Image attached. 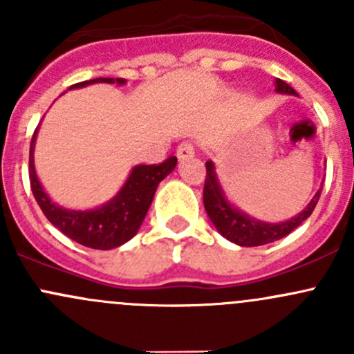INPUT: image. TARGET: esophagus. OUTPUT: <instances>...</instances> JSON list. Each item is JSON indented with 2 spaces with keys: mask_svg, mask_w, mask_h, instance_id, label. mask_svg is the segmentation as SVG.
Wrapping results in <instances>:
<instances>
[{
  "mask_svg": "<svg viewBox=\"0 0 354 354\" xmlns=\"http://www.w3.org/2000/svg\"><path fill=\"white\" fill-rule=\"evenodd\" d=\"M195 156V149L194 145L190 144V142H181L180 145H178V151H176V157L180 160H187V159H192V157Z\"/></svg>",
  "mask_w": 354,
  "mask_h": 354,
  "instance_id": "obj_1",
  "label": "esophagus"
}]
</instances>
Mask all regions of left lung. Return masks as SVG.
Masks as SVG:
<instances>
[{
    "instance_id": "1",
    "label": "left lung",
    "mask_w": 354,
    "mask_h": 354,
    "mask_svg": "<svg viewBox=\"0 0 354 354\" xmlns=\"http://www.w3.org/2000/svg\"><path fill=\"white\" fill-rule=\"evenodd\" d=\"M274 85H276L277 94L298 95L295 88L281 78H276ZM205 167L207 176L205 185H203V205H205L207 216L212 221L214 227L219 231V234H223L231 243L240 246L267 245L288 236L303 221L312 216L313 209L320 198V192H322V188H320L310 200L308 205L291 219L283 221V223H266V221L248 216L243 210L238 209L234 203H231V200L226 197L223 185H221L219 176L216 173V164L212 160H207Z\"/></svg>"
}]
</instances>
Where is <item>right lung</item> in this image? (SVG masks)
<instances>
[{"label":"right lung","instance_id":"obj_1","mask_svg":"<svg viewBox=\"0 0 354 354\" xmlns=\"http://www.w3.org/2000/svg\"><path fill=\"white\" fill-rule=\"evenodd\" d=\"M92 84H118L124 85V78H94L71 85V88H82ZM39 127L35 128L28 154V176L30 188L39 207L48 217L49 223L58 227L63 234L77 243L94 250H111L130 241L140 230L147 210L160 181L173 173L178 159L171 156L162 164H138L131 167L127 181L113 198L94 209H66L49 198L39 181L34 166V149Z\"/></svg>","mask_w":354,"mask_h":354}]
</instances>
